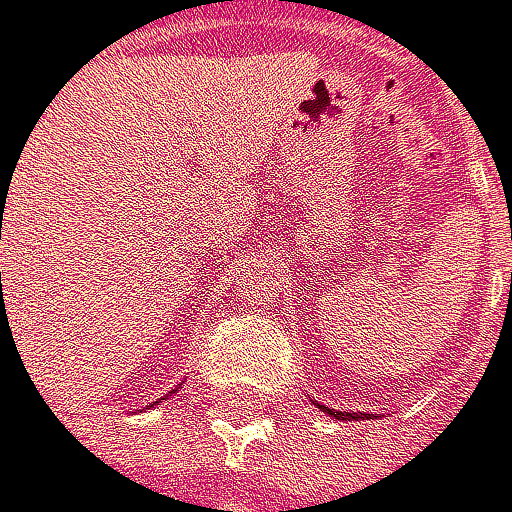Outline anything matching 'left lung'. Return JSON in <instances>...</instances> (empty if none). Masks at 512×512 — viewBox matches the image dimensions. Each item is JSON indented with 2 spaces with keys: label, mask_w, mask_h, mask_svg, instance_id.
I'll use <instances>...</instances> for the list:
<instances>
[{
  "label": "left lung",
  "mask_w": 512,
  "mask_h": 512,
  "mask_svg": "<svg viewBox=\"0 0 512 512\" xmlns=\"http://www.w3.org/2000/svg\"><path fill=\"white\" fill-rule=\"evenodd\" d=\"M324 412H327V415H333V418H355V422H359V418H362L359 412H336V409H327V406H324ZM368 418H371V415H368Z\"/></svg>",
  "instance_id": "obj_1"
}]
</instances>
